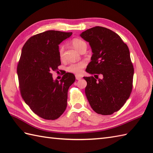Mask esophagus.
I'll return each mask as SVG.
<instances>
[{
	"mask_svg": "<svg viewBox=\"0 0 153 153\" xmlns=\"http://www.w3.org/2000/svg\"><path fill=\"white\" fill-rule=\"evenodd\" d=\"M82 78V77L81 76H79V75H76V79L77 80H79Z\"/></svg>",
	"mask_w": 153,
	"mask_h": 153,
	"instance_id": "1",
	"label": "esophagus"
}]
</instances>
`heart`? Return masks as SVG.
Segmentation results:
<instances>
[{
	"label": "heart",
	"mask_w": 153,
	"mask_h": 153,
	"mask_svg": "<svg viewBox=\"0 0 153 153\" xmlns=\"http://www.w3.org/2000/svg\"><path fill=\"white\" fill-rule=\"evenodd\" d=\"M71 45L73 47L78 51H81L83 48H87V43L82 39L78 38L74 39L71 41ZM58 53H59L60 58L62 60L64 58V47L62 45H60L58 49ZM85 66V62L84 61H81L79 62L72 63L67 68V71L71 73L79 74L82 71L83 68Z\"/></svg>",
	"instance_id": "b5f03b06"
}]
</instances>
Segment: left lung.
Segmentation results:
<instances>
[{"label": "left lung", "instance_id": "obj_1", "mask_svg": "<svg viewBox=\"0 0 153 153\" xmlns=\"http://www.w3.org/2000/svg\"><path fill=\"white\" fill-rule=\"evenodd\" d=\"M80 36L89 42L93 53L86 71L96 77H83L87 100L95 112L112 114L124 105L132 91L134 69L128 45L115 32L103 27L89 29Z\"/></svg>", "mask_w": 153, "mask_h": 153}]
</instances>
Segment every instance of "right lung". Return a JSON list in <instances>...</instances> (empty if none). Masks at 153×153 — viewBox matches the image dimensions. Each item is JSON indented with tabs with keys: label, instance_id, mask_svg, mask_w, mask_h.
I'll return each mask as SVG.
<instances>
[{
	"label": "right lung",
	"instance_id": "right-lung-1",
	"mask_svg": "<svg viewBox=\"0 0 153 153\" xmlns=\"http://www.w3.org/2000/svg\"><path fill=\"white\" fill-rule=\"evenodd\" d=\"M71 32L49 30L31 37L22 48L17 66L22 99L35 114L56 120L67 106L68 91L76 79L71 73L53 80L52 71L61 64L58 45Z\"/></svg>",
	"mask_w": 153,
	"mask_h": 153
}]
</instances>
